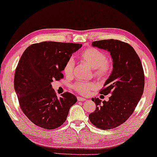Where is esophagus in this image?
I'll return each mask as SVG.
<instances>
[{"instance_id":"obj_1","label":"esophagus","mask_w":157,"mask_h":157,"mask_svg":"<svg viewBox=\"0 0 157 157\" xmlns=\"http://www.w3.org/2000/svg\"><path fill=\"white\" fill-rule=\"evenodd\" d=\"M77 99H78V101H83L86 100V98H83V97H80V96H78V97H77Z\"/></svg>"}]
</instances>
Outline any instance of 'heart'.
<instances>
[{"mask_svg":"<svg viewBox=\"0 0 157 157\" xmlns=\"http://www.w3.org/2000/svg\"><path fill=\"white\" fill-rule=\"evenodd\" d=\"M79 58L81 61L86 63L94 68V76L98 78H104L111 71V63L106 59L104 52L95 48H88L81 53ZM74 68V61L69 59L66 62L63 72L67 76H71ZM96 84L94 82L80 81L73 85V89L82 95H86L91 90L95 89Z\"/></svg>","mask_w":157,"mask_h":157,"instance_id":"heart-1","label":"heart"}]
</instances>
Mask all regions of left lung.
<instances>
[{
  "label": "left lung",
  "instance_id": "8db88e82",
  "mask_svg": "<svg viewBox=\"0 0 157 157\" xmlns=\"http://www.w3.org/2000/svg\"><path fill=\"white\" fill-rule=\"evenodd\" d=\"M92 46L108 51L113 59V71L100 94H111L108 101L92 98L96 110L90 121L101 129H111L124 123L134 112L144 88L141 60L132 46L119 40H96Z\"/></svg>",
  "mask_w": 157,
  "mask_h": 157
}]
</instances>
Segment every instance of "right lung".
Returning a JSON list of instances; mask_svg holds the SVG:
<instances>
[{
  "instance_id": "right-lung-1",
  "label": "right lung",
  "mask_w": 157,
  "mask_h": 157,
  "mask_svg": "<svg viewBox=\"0 0 157 157\" xmlns=\"http://www.w3.org/2000/svg\"><path fill=\"white\" fill-rule=\"evenodd\" d=\"M82 44L44 41L28 47L14 77V89L21 110L36 126L54 129L66 120L77 98L69 92L58 98L51 82L63 78L66 62Z\"/></svg>"
}]
</instances>
